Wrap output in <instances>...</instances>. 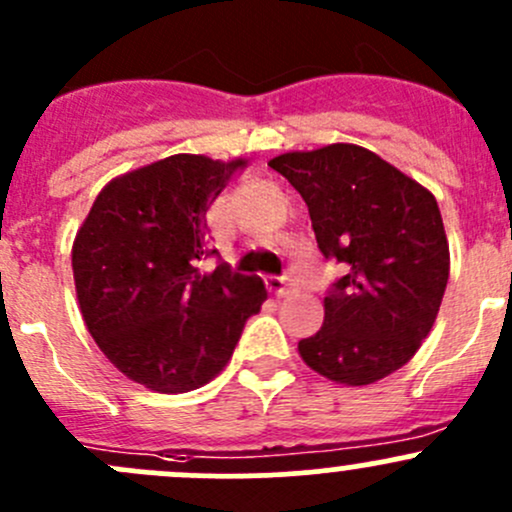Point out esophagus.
Listing matches in <instances>:
<instances>
[{"instance_id": "obj_1", "label": "esophagus", "mask_w": 512, "mask_h": 512, "mask_svg": "<svg viewBox=\"0 0 512 512\" xmlns=\"http://www.w3.org/2000/svg\"><path fill=\"white\" fill-rule=\"evenodd\" d=\"M267 287H270V292H275L277 297H289V294L297 292V289L289 285V277H270V280H267Z\"/></svg>"}]
</instances>
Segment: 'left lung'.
<instances>
[{"instance_id":"left-lung-1","label":"left lung","mask_w":512,"mask_h":512,"mask_svg":"<svg viewBox=\"0 0 512 512\" xmlns=\"http://www.w3.org/2000/svg\"><path fill=\"white\" fill-rule=\"evenodd\" d=\"M270 168L307 203L324 260L342 265L324 297L322 329L299 342L304 364L347 386L401 369L446 292L448 242L436 198L352 143L285 153Z\"/></svg>"}]
</instances>
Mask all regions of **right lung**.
<instances>
[{
	"mask_svg": "<svg viewBox=\"0 0 512 512\" xmlns=\"http://www.w3.org/2000/svg\"><path fill=\"white\" fill-rule=\"evenodd\" d=\"M245 160L170 156L111 180L76 235L71 267L91 337L128 379L158 394L208 384L260 312V277L218 262L208 208Z\"/></svg>",
	"mask_w": 512,
	"mask_h": 512,
	"instance_id": "obj_1",
	"label": "right lung"
}]
</instances>
